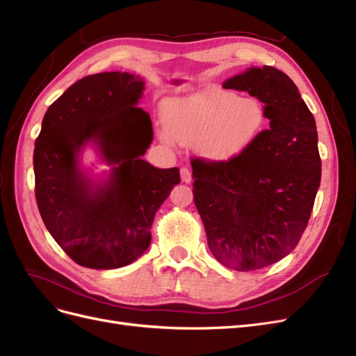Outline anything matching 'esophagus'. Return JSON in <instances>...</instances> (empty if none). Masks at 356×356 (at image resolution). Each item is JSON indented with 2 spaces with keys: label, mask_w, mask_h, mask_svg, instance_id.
<instances>
[{
  "label": "esophagus",
  "mask_w": 356,
  "mask_h": 356,
  "mask_svg": "<svg viewBox=\"0 0 356 356\" xmlns=\"http://www.w3.org/2000/svg\"><path fill=\"white\" fill-rule=\"evenodd\" d=\"M181 179L182 182H186V184H190L193 175H191V170L188 168H181Z\"/></svg>",
  "instance_id": "34e87169"
}]
</instances>
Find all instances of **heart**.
Masks as SVG:
<instances>
[{"label": "heart", "instance_id": "1", "mask_svg": "<svg viewBox=\"0 0 356 356\" xmlns=\"http://www.w3.org/2000/svg\"><path fill=\"white\" fill-rule=\"evenodd\" d=\"M163 122V141L200 144L209 159L230 160L254 143L266 117L263 105L254 98L207 89L165 102Z\"/></svg>", "mask_w": 356, "mask_h": 356}]
</instances>
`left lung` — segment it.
I'll return each instance as SVG.
<instances>
[{
    "instance_id": "8db88e82",
    "label": "left lung",
    "mask_w": 356,
    "mask_h": 356,
    "mask_svg": "<svg viewBox=\"0 0 356 356\" xmlns=\"http://www.w3.org/2000/svg\"><path fill=\"white\" fill-rule=\"evenodd\" d=\"M263 102L268 129L230 160L195 157L193 196L217 260L251 272L282 260L301 239L321 182L314 114L297 86L273 67L224 81Z\"/></svg>"
}]
</instances>
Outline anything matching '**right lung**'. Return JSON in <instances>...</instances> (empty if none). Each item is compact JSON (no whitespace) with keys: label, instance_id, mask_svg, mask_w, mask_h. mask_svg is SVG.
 <instances>
[{"label":"right lung","instance_id":"add662e5","mask_svg":"<svg viewBox=\"0 0 356 356\" xmlns=\"http://www.w3.org/2000/svg\"><path fill=\"white\" fill-rule=\"evenodd\" d=\"M139 75H88L63 92L42 118L35 139V199L46 229L77 264L110 270L134 263L152 242L160 204L179 184V169H159L143 159L153 141L148 113L138 102ZM88 142L113 165L95 185L78 165Z\"/></svg>","mask_w":356,"mask_h":356}]
</instances>
